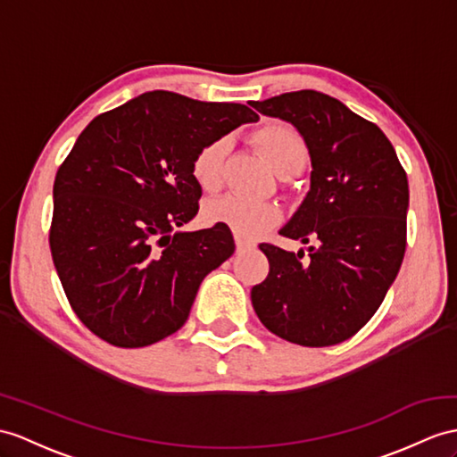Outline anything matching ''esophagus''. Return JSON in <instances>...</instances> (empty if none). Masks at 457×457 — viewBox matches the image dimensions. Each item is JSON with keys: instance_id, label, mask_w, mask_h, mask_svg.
Returning <instances> with one entry per match:
<instances>
[{"instance_id": "34e87169", "label": "esophagus", "mask_w": 457, "mask_h": 457, "mask_svg": "<svg viewBox=\"0 0 457 457\" xmlns=\"http://www.w3.org/2000/svg\"><path fill=\"white\" fill-rule=\"evenodd\" d=\"M252 248H255L253 242H248V240L237 237V250L238 252H246V250H252Z\"/></svg>"}]
</instances>
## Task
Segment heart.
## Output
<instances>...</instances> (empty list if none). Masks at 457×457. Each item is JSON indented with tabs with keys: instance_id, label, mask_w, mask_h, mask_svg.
Segmentation results:
<instances>
[{
	"instance_id": "b5f03b06",
	"label": "heart",
	"mask_w": 457,
	"mask_h": 457,
	"mask_svg": "<svg viewBox=\"0 0 457 457\" xmlns=\"http://www.w3.org/2000/svg\"><path fill=\"white\" fill-rule=\"evenodd\" d=\"M255 147L279 176H291L308 157L303 136L283 121H267L252 133ZM228 139L219 137L199 147L192 159V176L205 192H215L222 182ZM207 225H222L242 238H255L281 220V209L271 202H255L240 195L211 199L204 207Z\"/></svg>"
}]
</instances>
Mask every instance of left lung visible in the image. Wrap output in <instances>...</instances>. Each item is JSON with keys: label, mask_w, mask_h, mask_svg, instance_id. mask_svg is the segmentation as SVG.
<instances>
[{"label": "left lung", "mask_w": 457, "mask_h": 457, "mask_svg": "<svg viewBox=\"0 0 457 457\" xmlns=\"http://www.w3.org/2000/svg\"><path fill=\"white\" fill-rule=\"evenodd\" d=\"M293 124L306 141L310 190L279 230L304 250L260 244L270 275L252 304L275 336L304 347L353 337L395 281L405 255L409 184L394 145L341 100L295 91L252 104Z\"/></svg>", "instance_id": "1"}]
</instances>
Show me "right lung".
<instances>
[{"label":"right lung","mask_w":457,"mask_h":457,"mask_svg":"<svg viewBox=\"0 0 457 457\" xmlns=\"http://www.w3.org/2000/svg\"><path fill=\"white\" fill-rule=\"evenodd\" d=\"M260 116L237 103L151 91L96 116L54 182L50 250L73 312L126 349L180 329L205 275L235 253L230 230H180L199 209L192 159Z\"/></svg>","instance_id":"1"}]
</instances>
